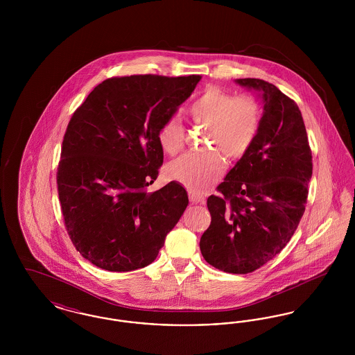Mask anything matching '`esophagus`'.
Masks as SVG:
<instances>
[{"mask_svg": "<svg viewBox=\"0 0 355 355\" xmlns=\"http://www.w3.org/2000/svg\"><path fill=\"white\" fill-rule=\"evenodd\" d=\"M189 198H190V202L191 203H201V205H203L206 201V198L203 197L202 194L196 193V191H189Z\"/></svg>", "mask_w": 355, "mask_h": 355, "instance_id": "esophagus-1", "label": "esophagus"}]
</instances>
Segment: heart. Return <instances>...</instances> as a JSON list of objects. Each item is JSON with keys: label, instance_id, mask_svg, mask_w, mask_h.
Wrapping results in <instances>:
<instances>
[{"label": "heart", "instance_id": "1", "mask_svg": "<svg viewBox=\"0 0 355 355\" xmlns=\"http://www.w3.org/2000/svg\"><path fill=\"white\" fill-rule=\"evenodd\" d=\"M194 122L206 123L205 145L214 146L226 157L236 159L248 152L261 125V109L250 96L234 97L217 87H207L186 110ZM164 152L175 155L185 144L181 119L171 116L158 130ZM225 169L223 157L216 149L186 153L169 165L170 178L200 191L214 184Z\"/></svg>", "mask_w": 355, "mask_h": 355}]
</instances>
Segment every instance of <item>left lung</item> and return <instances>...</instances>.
<instances>
[{
	"instance_id": "1",
	"label": "left lung",
	"mask_w": 355,
	"mask_h": 355,
	"mask_svg": "<svg viewBox=\"0 0 355 355\" xmlns=\"http://www.w3.org/2000/svg\"><path fill=\"white\" fill-rule=\"evenodd\" d=\"M236 84L258 92L263 113L252 148L207 198L211 223L200 249L207 263L246 274L286 246L304 213L313 174L311 150L297 103L259 78Z\"/></svg>"
}]
</instances>
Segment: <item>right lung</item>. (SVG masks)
I'll list each match as a JSON object with an SVG mask.
<instances>
[{
  "instance_id": "add662e5",
  "label": "right lung",
  "mask_w": 355,
  "mask_h": 355,
  "mask_svg": "<svg viewBox=\"0 0 355 355\" xmlns=\"http://www.w3.org/2000/svg\"><path fill=\"white\" fill-rule=\"evenodd\" d=\"M201 76L113 77L74 112L57 171L58 197L77 252L107 271L150 265L189 203L171 181L148 193L164 162L158 130Z\"/></svg>"
}]
</instances>
